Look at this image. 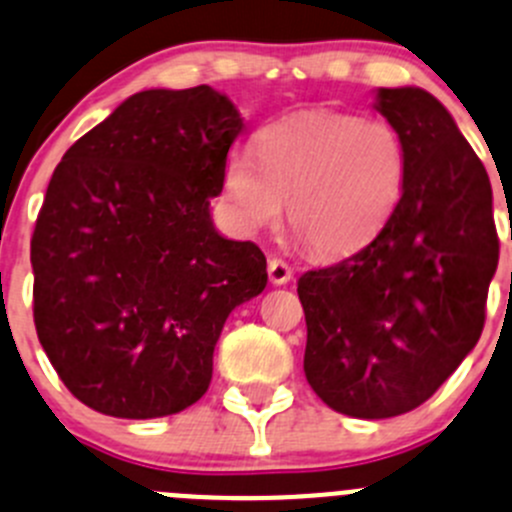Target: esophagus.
Listing matches in <instances>:
<instances>
[{"instance_id":"esophagus-1","label":"esophagus","mask_w":512,"mask_h":512,"mask_svg":"<svg viewBox=\"0 0 512 512\" xmlns=\"http://www.w3.org/2000/svg\"><path fill=\"white\" fill-rule=\"evenodd\" d=\"M267 275H270L272 285H287L292 280V267L285 260H280V257H272L267 262Z\"/></svg>"}]
</instances>
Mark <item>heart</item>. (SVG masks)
Returning a JSON list of instances; mask_svg holds the SVG:
<instances>
[{"label": "heart", "instance_id": "1", "mask_svg": "<svg viewBox=\"0 0 512 512\" xmlns=\"http://www.w3.org/2000/svg\"><path fill=\"white\" fill-rule=\"evenodd\" d=\"M257 160L235 152L222 190L240 230H272L287 205L292 235L317 257H347L388 225L408 177V152L385 119L297 112L262 127Z\"/></svg>", "mask_w": 512, "mask_h": 512}]
</instances>
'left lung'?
I'll return each mask as SVG.
<instances>
[{
    "label": "left lung",
    "mask_w": 512,
    "mask_h": 512,
    "mask_svg": "<svg viewBox=\"0 0 512 512\" xmlns=\"http://www.w3.org/2000/svg\"><path fill=\"white\" fill-rule=\"evenodd\" d=\"M408 152L405 190L380 235L297 280L305 377L350 418H395L458 370L485 325L498 267L488 172L448 109L420 87L377 89Z\"/></svg>",
    "instance_id": "1"
}]
</instances>
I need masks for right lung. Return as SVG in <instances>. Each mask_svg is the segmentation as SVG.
<instances>
[{
  "mask_svg": "<svg viewBox=\"0 0 512 512\" xmlns=\"http://www.w3.org/2000/svg\"><path fill=\"white\" fill-rule=\"evenodd\" d=\"M242 117L207 84L145 89L79 137L32 235L34 325L69 393L112 418H165L210 388L227 315L260 295L267 260L222 237Z\"/></svg>",
  "mask_w": 512,
  "mask_h": 512,
  "instance_id": "obj_1",
  "label": "right lung"
}]
</instances>
